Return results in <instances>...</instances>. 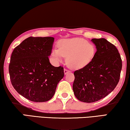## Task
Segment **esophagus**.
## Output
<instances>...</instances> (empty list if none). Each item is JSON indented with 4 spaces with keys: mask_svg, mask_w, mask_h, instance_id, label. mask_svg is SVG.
I'll list each match as a JSON object with an SVG mask.
<instances>
[{
    "mask_svg": "<svg viewBox=\"0 0 130 130\" xmlns=\"http://www.w3.org/2000/svg\"><path fill=\"white\" fill-rule=\"evenodd\" d=\"M68 72H69V70L67 69H64V73L66 74L67 73H68Z\"/></svg>",
    "mask_w": 130,
    "mask_h": 130,
    "instance_id": "1",
    "label": "esophagus"
}]
</instances>
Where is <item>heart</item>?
Returning a JSON list of instances; mask_svg holds the SVG:
<instances>
[{
	"label": "heart",
	"instance_id": "1",
	"mask_svg": "<svg viewBox=\"0 0 130 130\" xmlns=\"http://www.w3.org/2000/svg\"><path fill=\"white\" fill-rule=\"evenodd\" d=\"M96 53L94 44L86 39L76 38L61 40L58 48L52 50V56L57 61L67 57V65L72 69H81L93 60Z\"/></svg>",
	"mask_w": 130,
	"mask_h": 130
}]
</instances>
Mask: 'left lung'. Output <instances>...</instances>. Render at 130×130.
Returning a JSON list of instances; mask_svg holds the SVG:
<instances>
[{
  "mask_svg": "<svg viewBox=\"0 0 130 130\" xmlns=\"http://www.w3.org/2000/svg\"><path fill=\"white\" fill-rule=\"evenodd\" d=\"M97 51L91 62L74 72V94L78 100L93 103L113 91L120 79L122 61L117 48L104 38H93Z\"/></svg>",
  "mask_w": 130,
  "mask_h": 130,
  "instance_id": "8db88e82",
  "label": "left lung"
}]
</instances>
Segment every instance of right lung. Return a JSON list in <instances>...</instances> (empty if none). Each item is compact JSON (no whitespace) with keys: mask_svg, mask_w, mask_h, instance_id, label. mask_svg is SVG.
<instances>
[{"mask_svg":"<svg viewBox=\"0 0 130 130\" xmlns=\"http://www.w3.org/2000/svg\"><path fill=\"white\" fill-rule=\"evenodd\" d=\"M53 37H30L14 48L9 64L11 83L22 96L34 102L51 99L63 77V68L49 62Z\"/></svg>","mask_w":130,"mask_h":130,"instance_id":"add662e5","label":"right lung"}]
</instances>
